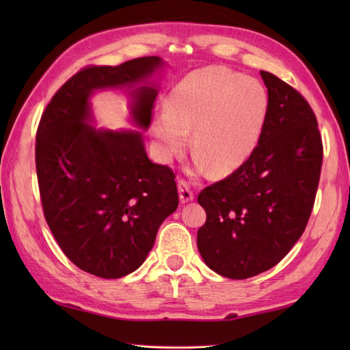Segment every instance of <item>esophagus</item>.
Returning a JSON list of instances; mask_svg holds the SVG:
<instances>
[{
  "instance_id": "34e87169",
  "label": "esophagus",
  "mask_w": 350,
  "mask_h": 350,
  "mask_svg": "<svg viewBox=\"0 0 350 350\" xmlns=\"http://www.w3.org/2000/svg\"><path fill=\"white\" fill-rule=\"evenodd\" d=\"M177 188H179V197L182 203H188L194 200V192L191 189L189 182H187L185 179H179L177 180Z\"/></svg>"
}]
</instances>
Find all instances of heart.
I'll use <instances>...</instances> for the list:
<instances>
[{"label":"heart","instance_id":"heart-1","mask_svg":"<svg viewBox=\"0 0 350 350\" xmlns=\"http://www.w3.org/2000/svg\"><path fill=\"white\" fill-rule=\"evenodd\" d=\"M267 108V93L257 79L224 66L197 69L171 90L168 109L154 113L156 150L171 161L187 148L192 131L197 167L230 173L256 150Z\"/></svg>","mask_w":350,"mask_h":350}]
</instances>
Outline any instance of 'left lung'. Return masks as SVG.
I'll use <instances>...</instances> for the list:
<instances>
[{
    "mask_svg": "<svg viewBox=\"0 0 350 350\" xmlns=\"http://www.w3.org/2000/svg\"><path fill=\"white\" fill-rule=\"evenodd\" d=\"M267 117L256 150L198 194L206 222L197 247L212 271L245 280L280 263L307 227L321 179L323 144L306 98L260 70Z\"/></svg>",
    "mask_w": 350,
    "mask_h": 350,
    "instance_id": "1",
    "label": "left lung"
}]
</instances>
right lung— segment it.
<instances>
[{"mask_svg": "<svg viewBox=\"0 0 350 350\" xmlns=\"http://www.w3.org/2000/svg\"><path fill=\"white\" fill-rule=\"evenodd\" d=\"M162 64L141 57L120 66H87L52 96L36 133V170L48 226L73 265L122 278L144 263L159 226L179 206L173 170L147 158L139 132L94 129L88 98L128 87L132 117L152 123L158 90L137 87Z\"/></svg>", "mask_w": 350, "mask_h": 350, "instance_id": "add662e5", "label": "right lung"}]
</instances>
